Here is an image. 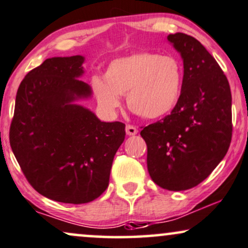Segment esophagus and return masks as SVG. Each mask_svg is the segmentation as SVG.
<instances>
[{
	"instance_id": "34e87169",
	"label": "esophagus",
	"mask_w": 248,
	"mask_h": 248,
	"mask_svg": "<svg viewBox=\"0 0 248 248\" xmlns=\"http://www.w3.org/2000/svg\"><path fill=\"white\" fill-rule=\"evenodd\" d=\"M126 133H127V135H129V136L136 135L137 128L132 126V124H128V126H126Z\"/></svg>"
}]
</instances>
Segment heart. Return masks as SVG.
Wrapping results in <instances>:
<instances>
[{"mask_svg": "<svg viewBox=\"0 0 248 248\" xmlns=\"http://www.w3.org/2000/svg\"><path fill=\"white\" fill-rule=\"evenodd\" d=\"M184 67L177 56L137 52L113 60L104 79L93 77L91 89L98 105L115 114L126 94L127 106L144 119H159L172 112L180 99Z\"/></svg>", "mask_w": 248, "mask_h": 248, "instance_id": "b5f03b06", "label": "heart"}]
</instances>
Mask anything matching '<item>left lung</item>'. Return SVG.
Wrapping results in <instances>:
<instances>
[{
    "mask_svg": "<svg viewBox=\"0 0 248 248\" xmlns=\"http://www.w3.org/2000/svg\"><path fill=\"white\" fill-rule=\"evenodd\" d=\"M168 40L184 61L180 99L171 114L141 130L155 184L186 190L209 177L228 153L232 97L228 78L204 46L185 33Z\"/></svg>",
    "mask_w": 248,
    "mask_h": 248,
    "instance_id": "obj_1",
    "label": "left lung"
}]
</instances>
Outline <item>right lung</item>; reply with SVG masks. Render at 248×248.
<instances>
[{
    "mask_svg": "<svg viewBox=\"0 0 248 248\" xmlns=\"http://www.w3.org/2000/svg\"><path fill=\"white\" fill-rule=\"evenodd\" d=\"M82 55L50 58L20 83L10 145L31 186L54 201H93L108 186L124 124L104 122L77 104L91 98Z\"/></svg>",
    "mask_w": 248,
    "mask_h": 248,
    "instance_id": "obj_1",
    "label": "right lung"
}]
</instances>
